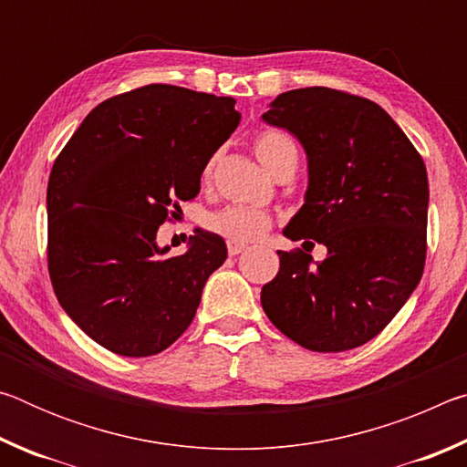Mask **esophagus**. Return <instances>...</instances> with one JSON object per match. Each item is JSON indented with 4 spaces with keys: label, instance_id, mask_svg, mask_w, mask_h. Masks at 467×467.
<instances>
[{
    "label": "esophagus",
    "instance_id": "obj_1",
    "mask_svg": "<svg viewBox=\"0 0 467 467\" xmlns=\"http://www.w3.org/2000/svg\"><path fill=\"white\" fill-rule=\"evenodd\" d=\"M226 247H228V255L234 257V255H239V253H243L244 249H247V244L236 243V241H226Z\"/></svg>",
    "mask_w": 467,
    "mask_h": 467
}]
</instances>
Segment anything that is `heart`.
Returning <instances> with one entry per match:
<instances>
[{
	"mask_svg": "<svg viewBox=\"0 0 467 467\" xmlns=\"http://www.w3.org/2000/svg\"><path fill=\"white\" fill-rule=\"evenodd\" d=\"M255 154L259 162L275 175V171L282 167V162L286 161L290 154H296V146L286 133L280 130H264L255 136L253 141ZM218 156H212L202 171L203 183H210L212 175H214ZM208 228L212 233L224 236L228 241L236 243H249L257 241L259 236H264L272 228V216L264 210L255 208H244V205H228L216 214L208 218Z\"/></svg>",
	"mask_w": 467,
	"mask_h": 467,
	"instance_id": "b5f03b06",
	"label": "heart"
}]
</instances>
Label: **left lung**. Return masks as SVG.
<instances>
[{"mask_svg": "<svg viewBox=\"0 0 467 467\" xmlns=\"http://www.w3.org/2000/svg\"><path fill=\"white\" fill-rule=\"evenodd\" d=\"M262 119L296 136L309 161L305 203L284 234L327 247L317 264L306 249L278 251L262 306L306 350H352L381 334L422 278L424 161L377 102L326 86L282 92Z\"/></svg>", "mask_w": 467, "mask_h": 467, "instance_id": "left-lung-1", "label": "left lung"}]
</instances>
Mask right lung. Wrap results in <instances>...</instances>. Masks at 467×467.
Returning <instances> with one entry per match:
<instances>
[{
    "mask_svg": "<svg viewBox=\"0 0 467 467\" xmlns=\"http://www.w3.org/2000/svg\"><path fill=\"white\" fill-rule=\"evenodd\" d=\"M234 99L148 84L94 107L55 158L47 214L51 284L86 336L119 357H152L193 321L223 236L197 231L183 255L158 226L200 193L205 162L241 121Z\"/></svg>",
    "mask_w": 467,
    "mask_h": 467,
    "instance_id": "add662e5",
    "label": "right lung"
}]
</instances>
